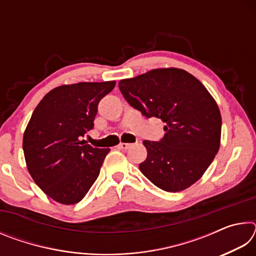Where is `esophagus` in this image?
Here are the masks:
<instances>
[{"label":"esophagus","mask_w":256,"mask_h":256,"mask_svg":"<svg viewBox=\"0 0 256 256\" xmlns=\"http://www.w3.org/2000/svg\"><path fill=\"white\" fill-rule=\"evenodd\" d=\"M131 144H124V142H120V144L118 146V149H122V150H128L130 146H131Z\"/></svg>","instance_id":"34e87169"}]
</instances>
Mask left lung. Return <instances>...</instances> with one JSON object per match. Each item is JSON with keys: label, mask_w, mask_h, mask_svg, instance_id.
Returning a JSON list of instances; mask_svg holds the SVG:
<instances>
[{"label": "left lung", "mask_w": 256, "mask_h": 256, "mask_svg": "<svg viewBox=\"0 0 256 256\" xmlns=\"http://www.w3.org/2000/svg\"><path fill=\"white\" fill-rule=\"evenodd\" d=\"M133 108L166 124L160 141L144 140L138 168L151 183L178 192L201 178L220 146L222 115L206 88L180 68H156L118 82Z\"/></svg>", "instance_id": "obj_1"}]
</instances>
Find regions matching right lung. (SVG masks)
<instances>
[{
	"label": "right lung",
	"mask_w": 256,
	"mask_h": 256,
	"mask_svg": "<svg viewBox=\"0 0 256 256\" xmlns=\"http://www.w3.org/2000/svg\"><path fill=\"white\" fill-rule=\"evenodd\" d=\"M115 81L64 84L38 104L24 134L29 174L46 196L62 204L80 202L97 180L110 149L81 136L94 128L98 104Z\"/></svg>",
	"instance_id": "obj_1"
}]
</instances>
